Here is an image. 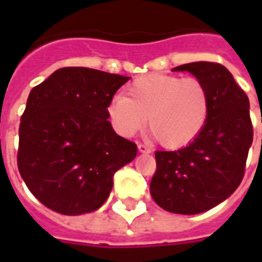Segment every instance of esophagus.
<instances>
[{"instance_id": "obj_1", "label": "esophagus", "mask_w": 262, "mask_h": 262, "mask_svg": "<svg viewBox=\"0 0 262 262\" xmlns=\"http://www.w3.org/2000/svg\"><path fill=\"white\" fill-rule=\"evenodd\" d=\"M139 151L141 154H151V148L147 147V145H144V144H139Z\"/></svg>"}]
</instances>
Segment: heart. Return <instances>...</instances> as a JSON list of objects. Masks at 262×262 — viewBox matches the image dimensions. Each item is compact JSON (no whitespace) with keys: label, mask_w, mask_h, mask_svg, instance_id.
Listing matches in <instances>:
<instances>
[{"label":"heart","mask_w":262,"mask_h":262,"mask_svg":"<svg viewBox=\"0 0 262 262\" xmlns=\"http://www.w3.org/2000/svg\"><path fill=\"white\" fill-rule=\"evenodd\" d=\"M129 96L117 95L107 106L111 125L130 137L147 123L155 139L170 149L193 143L205 126L211 99L205 84L195 77L148 75L135 80Z\"/></svg>","instance_id":"obj_1"}]
</instances>
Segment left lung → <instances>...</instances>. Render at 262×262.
Returning a JSON list of instances; mask_svg holds the SVG:
<instances>
[{
  "label": "left lung",
  "mask_w": 262,
  "mask_h": 262,
  "mask_svg": "<svg viewBox=\"0 0 262 262\" xmlns=\"http://www.w3.org/2000/svg\"><path fill=\"white\" fill-rule=\"evenodd\" d=\"M201 80L211 99L209 115L197 139L178 151H156L149 191L164 211L195 215L219 205L242 182L253 125L249 98L227 68L216 62L172 69Z\"/></svg>",
  "instance_id": "8db88e82"
}]
</instances>
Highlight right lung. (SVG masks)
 Instances as JSON below:
<instances>
[{"mask_svg": "<svg viewBox=\"0 0 262 262\" xmlns=\"http://www.w3.org/2000/svg\"><path fill=\"white\" fill-rule=\"evenodd\" d=\"M130 77L61 68L31 90L18 127L17 167L36 199L62 215L102 207L137 145L111 126L107 106Z\"/></svg>", "mask_w": 262, "mask_h": 262, "instance_id": "add662e5", "label": "right lung"}]
</instances>
